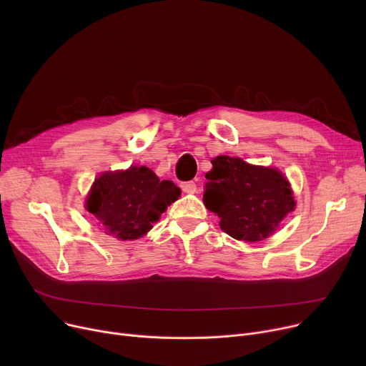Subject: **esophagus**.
Returning a JSON list of instances; mask_svg holds the SVG:
<instances>
[{
	"instance_id": "obj_1",
	"label": "esophagus",
	"mask_w": 366,
	"mask_h": 366,
	"mask_svg": "<svg viewBox=\"0 0 366 366\" xmlns=\"http://www.w3.org/2000/svg\"><path fill=\"white\" fill-rule=\"evenodd\" d=\"M181 189L184 191V193H188V194H194L196 191H197V185H196V182H193V181L182 182V184H181Z\"/></svg>"
}]
</instances>
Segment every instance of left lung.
<instances>
[{"instance_id": "8db88e82", "label": "left lung", "mask_w": 366, "mask_h": 366, "mask_svg": "<svg viewBox=\"0 0 366 366\" xmlns=\"http://www.w3.org/2000/svg\"><path fill=\"white\" fill-rule=\"evenodd\" d=\"M206 173L203 202L237 240L259 242L274 233L295 207L291 185L277 169L252 166L239 157L218 156Z\"/></svg>"}]
</instances>
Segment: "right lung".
<instances>
[{"mask_svg": "<svg viewBox=\"0 0 366 366\" xmlns=\"http://www.w3.org/2000/svg\"><path fill=\"white\" fill-rule=\"evenodd\" d=\"M179 194L181 189L172 181H160L145 166H132L102 173L94 181L86 206L109 234L133 240L149 232Z\"/></svg>", "mask_w": 366, "mask_h": 366, "instance_id": "obj_1", "label": "right lung"}]
</instances>
